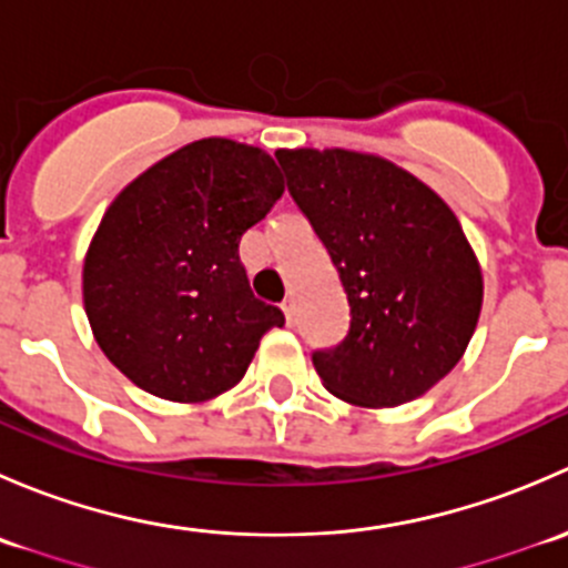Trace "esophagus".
I'll return each instance as SVG.
<instances>
[{"label": "esophagus", "mask_w": 568, "mask_h": 568, "mask_svg": "<svg viewBox=\"0 0 568 568\" xmlns=\"http://www.w3.org/2000/svg\"><path fill=\"white\" fill-rule=\"evenodd\" d=\"M283 313H285V324L288 326H296V305L294 302H283Z\"/></svg>", "instance_id": "34e87169"}]
</instances>
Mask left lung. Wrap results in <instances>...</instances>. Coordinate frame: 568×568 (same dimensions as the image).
<instances>
[{
	"label": "left lung",
	"instance_id": "1",
	"mask_svg": "<svg viewBox=\"0 0 568 568\" xmlns=\"http://www.w3.org/2000/svg\"><path fill=\"white\" fill-rule=\"evenodd\" d=\"M348 300V335L313 354L321 385L365 409L420 398L456 368L484 305V274L450 205L376 153H274Z\"/></svg>",
	"mask_w": 568,
	"mask_h": 568
}]
</instances>
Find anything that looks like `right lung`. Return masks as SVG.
Segmentation results:
<instances>
[{
	"mask_svg": "<svg viewBox=\"0 0 568 568\" xmlns=\"http://www.w3.org/2000/svg\"><path fill=\"white\" fill-rule=\"evenodd\" d=\"M283 192L266 151L225 136L189 142L120 189L84 255L82 296L125 379L178 404L244 379L285 318L252 296L239 242Z\"/></svg>",
	"mask_w": 568,
	"mask_h": 568,
	"instance_id": "1",
	"label": "right lung"
}]
</instances>
